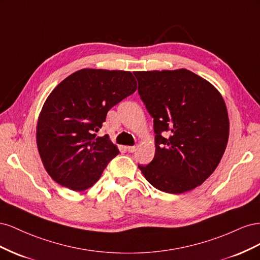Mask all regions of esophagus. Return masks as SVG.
Wrapping results in <instances>:
<instances>
[{"label": "esophagus", "instance_id": "1", "mask_svg": "<svg viewBox=\"0 0 260 260\" xmlns=\"http://www.w3.org/2000/svg\"><path fill=\"white\" fill-rule=\"evenodd\" d=\"M136 149H137V146H128V147H127V151H128L129 153L136 152Z\"/></svg>", "mask_w": 260, "mask_h": 260}]
</instances>
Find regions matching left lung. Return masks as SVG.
I'll use <instances>...</instances> for the list:
<instances>
[{
	"mask_svg": "<svg viewBox=\"0 0 260 260\" xmlns=\"http://www.w3.org/2000/svg\"><path fill=\"white\" fill-rule=\"evenodd\" d=\"M139 94L154 118L155 156L139 165L158 190L181 194L201 185L221 160L229 117L220 92L187 69L135 72Z\"/></svg>",
	"mask_w": 260,
	"mask_h": 260,
	"instance_id": "obj_1",
	"label": "left lung"
}]
</instances>
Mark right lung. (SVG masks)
Masks as SVG:
<instances>
[{
  "mask_svg": "<svg viewBox=\"0 0 260 260\" xmlns=\"http://www.w3.org/2000/svg\"><path fill=\"white\" fill-rule=\"evenodd\" d=\"M138 88L130 72L84 68L68 76L44 102L37 123V146L46 172L58 184L84 191L119 154L96 132L107 112Z\"/></svg>",
  "mask_w": 260,
  "mask_h": 260,
  "instance_id": "add662e5",
  "label": "right lung"
}]
</instances>
